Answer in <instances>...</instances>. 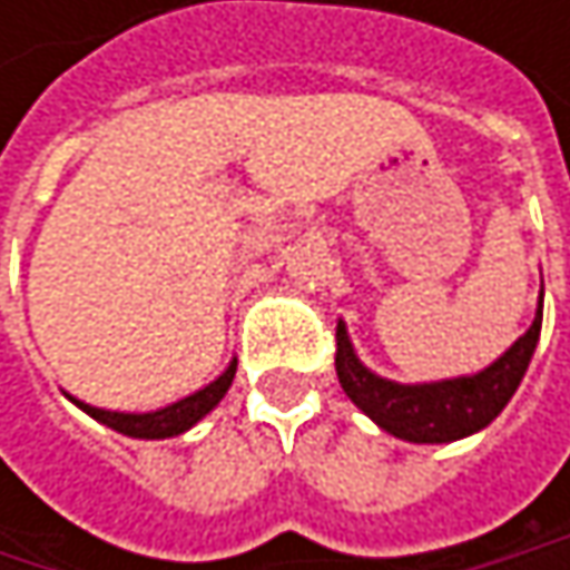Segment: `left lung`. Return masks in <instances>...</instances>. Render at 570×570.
I'll list each match as a JSON object with an SVG mask.
<instances>
[{"label":"left lung","instance_id":"left-lung-1","mask_svg":"<svg viewBox=\"0 0 570 570\" xmlns=\"http://www.w3.org/2000/svg\"><path fill=\"white\" fill-rule=\"evenodd\" d=\"M544 296V293H541ZM541 336V299L531 326L482 373L442 383H393L366 370L350 343L346 323H336V376L380 429L405 442H455L485 429L514 396Z\"/></svg>","mask_w":570,"mask_h":570}]
</instances>
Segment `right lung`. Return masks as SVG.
I'll return each mask as SVG.
<instances>
[{
	"instance_id": "1",
	"label": "right lung",
	"mask_w": 570,
	"mask_h": 570,
	"mask_svg": "<svg viewBox=\"0 0 570 570\" xmlns=\"http://www.w3.org/2000/svg\"><path fill=\"white\" fill-rule=\"evenodd\" d=\"M234 373H237V360L214 380L207 383L204 390L190 393V396L177 399L165 409H155V412H111V409H98V405H88L81 399L68 396L81 412H88L91 419H98L101 425L121 432V435H131V439H171L187 432L190 425H197L220 399L227 396L230 383H234Z\"/></svg>"
}]
</instances>
